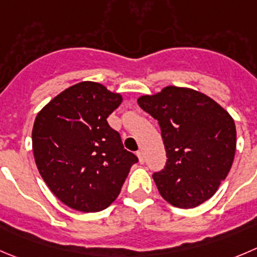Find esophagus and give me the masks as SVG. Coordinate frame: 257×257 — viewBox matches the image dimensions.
<instances>
[{
    "mask_svg": "<svg viewBox=\"0 0 257 257\" xmlns=\"http://www.w3.org/2000/svg\"><path fill=\"white\" fill-rule=\"evenodd\" d=\"M138 156H139V160H140V163L141 164H144L145 163V156H144V153H143V150H139L138 153Z\"/></svg>",
    "mask_w": 257,
    "mask_h": 257,
    "instance_id": "1",
    "label": "esophagus"
}]
</instances>
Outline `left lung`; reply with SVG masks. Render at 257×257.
I'll use <instances>...</instances> for the list:
<instances>
[{
  "label": "left lung",
  "mask_w": 257,
  "mask_h": 257,
  "mask_svg": "<svg viewBox=\"0 0 257 257\" xmlns=\"http://www.w3.org/2000/svg\"><path fill=\"white\" fill-rule=\"evenodd\" d=\"M138 103L158 121L167 151L165 167L153 174L161 197L179 208L209 199L233 163L232 117L206 94L173 85Z\"/></svg>",
  "instance_id": "8db88e82"
}]
</instances>
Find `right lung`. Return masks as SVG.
<instances>
[{"label":"right lung","mask_w":257,"mask_h":257,"mask_svg":"<svg viewBox=\"0 0 257 257\" xmlns=\"http://www.w3.org/2000/svg\"><path fill=\"white\" fill-rule=\"evenodd\" d=\"M121 101L102 84L82 82L58 94L36 116V167L54 195L75 211L107 208L139 161L107 122Z\"/></svg>","instance_id":"obj_1"}]
</instances>
